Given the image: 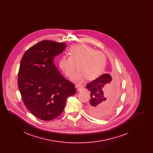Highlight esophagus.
Instances as JSON below:
<instances>
[{"instance_id": "esophagus-1", "label": "esophagus", "mask_w": 153, "mask_h": 153, "mask_svg": "<svg viewBox=\"0 0 153 153\" xmlns=\"http://www.w3.org/2000/svg\"><path fill=\"white\" fill-rule=\"evenodd\" d=\"M84 89V88H77V91H79V92H81V91H82V90Z\"/></svg>"}]
</instances>
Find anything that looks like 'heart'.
<instances>
[{
	"label": "heart",
	"instance_id": "b5f03b06",
	"mask_svg": "<svg viewBox=\"0 0 153 153\" xmlns=\"http://www.w3.org/2000/svg\"><path fill=\"white\" fill-rule=\"evenodd\" d=\"M69 57L63 56L59 66L66 76L71 77L77 69L78 72L71 79L77 85H82L85 81L94 80L102 74L105 65V57L102 51H95L85 45L72 46L69 50Z\"/></svg>",
	"mask_w": 153,
	"mask_h": 153
}]
</instances>
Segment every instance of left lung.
I'll return each instance as SVG.
<instances>
[{
    "label": "left lung",
    "mask_w": 153,
    "mask_h": 153,
    "mask_svg": "<svg viewBox=\"0 0 153 153\" xmlns=\"http://www.w3.org/2000/svg\"><path fill=\"white\" fill-rule=\"evenodd\" d=\"M86 87L91 92V99L87 105L89 114L100 119L111 115L115 109L114 99L119 89L117 78L104 74L88 84Z\"/></svg>",
    "instance_id": "obj_1"
}]
</instances>
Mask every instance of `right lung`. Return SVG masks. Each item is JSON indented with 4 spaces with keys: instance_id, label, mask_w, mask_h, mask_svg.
I'll return each mask as SVG.
<instances>
[{
    "instance_id": "right-lung-1",
    "label": "right lung",
    "mask_w": 153,
    "mask_h": 153,
    "mask_svg": "<svg viewBox=\"0 0 153 153\" xmlns=\"http://www.w3.org/2000/svg\"><path fill=\"white\" fill-rule=\"evenodd\" d=\"M65 43L44 40L30 48L22 57L18 84L23 102L30 112L45 121L58 117L68 97L75 94L74 85L61 74L53 63Z\"/></svg>"
}]
</instances>
